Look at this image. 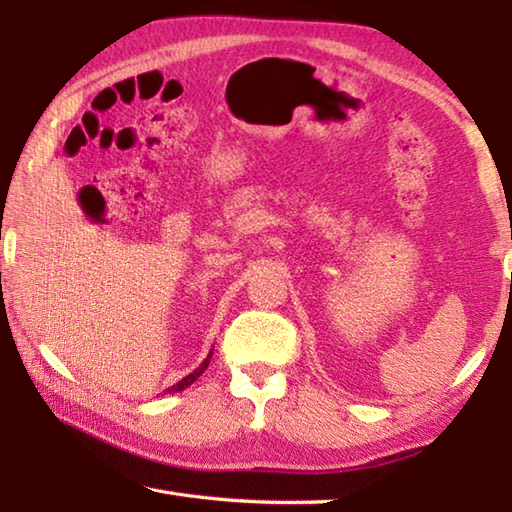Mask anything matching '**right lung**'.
<instances>
[{
  "label": "right lung",
  "mask_w": 512,
  "mask_h": 512,
  "mask_svg": "<svg viewBox=\"0 0 512 512\" xmlns=\"http://www.w3.org/2000/svg\"><path fill=\"white\" fill-rule=\"evenodd\" d=\"M211 356H213V350L209 352V356H206L204 358V361L200 363V367L198 369H193V372L189 374V376H184L182 380H178V383L176 385H171L169 389H167V394H176V391H182V389H187L189 385H193L195 383V380H198L200 376H202V372H204V369L206 367H209V363H211Z\"/></svg>",
  "instance_id": "obj_1"
}]
</instances>
